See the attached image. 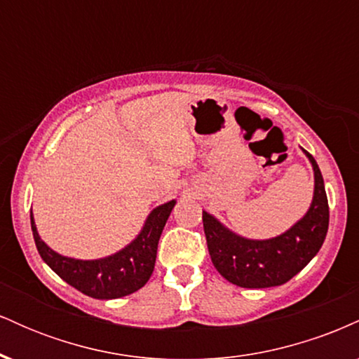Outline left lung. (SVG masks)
Instances as JSON below:
<instances>
[{"mask_svg": "<svg viewBox=\"0 0 359 359\" xmlns=\"http://www.w3.org/2000/svg\"><path fill=\"white\" fill-rule=\"evenodd\" d=\"M302 151L314 170V197L309 211L290 229L270 240H250L203 211L205 240L212 265L228 282L243 288L282 285L316 257L329 228V205L319 165Z\"/></svg>", "mask_w": 359, "mask_h": 359, "instance_id": "obj_1", "label": "left lung"}]
</instances>
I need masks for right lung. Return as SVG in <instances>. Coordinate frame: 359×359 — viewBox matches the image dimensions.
I'll use <instances>...</instances> for the list:
<instances>
[{
    "label": "right lung",
    "mask_w": 359,
    "mask_h": 359,
    "mask_svg": "<svg viewBox=\"0 0 359 359\" xmlns=\"http://www.w3.org/2000/svg\"><path fill=\"white\" fill-rule=\"evenodd\" d=\"M174 205L175 201H168L155 208L130 245L100 259H76L57 253L40 238L32 211L30 222L40 257L64 282L89 297L109 300L133 294L151 277L160 234Z\"/></svg>",
    "instance_id": "obj_1"
}]
</instances>
